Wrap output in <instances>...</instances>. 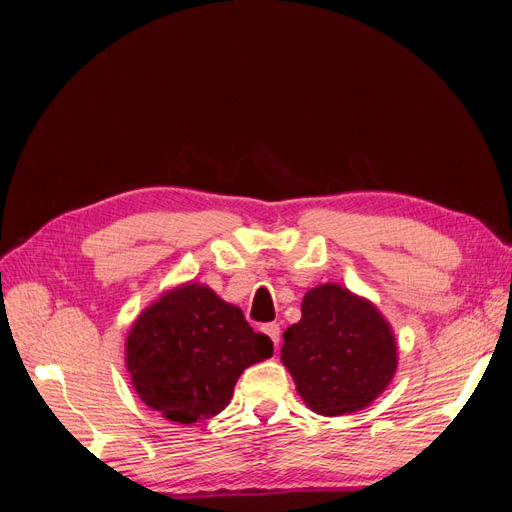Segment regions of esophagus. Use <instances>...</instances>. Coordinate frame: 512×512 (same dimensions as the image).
Wrapping results in <instances>:
<instances>
[{"label": "esophagus", "mask_w": 512, "mask_h": 512, "mask_svg": "<svg viewBox=\"0 0 512 512\" xmlns=\"http://www.w3.org/2000/svg\"><path fill=\"white\" fill-rule=\"evenodd\" d=\"M265 333L271 337V342H273L275 346H280V339H282L280 324H277V322H271V324H267V327H265Z\"/></svg>", "instance_id": "esophagus-1"}]
</instances>
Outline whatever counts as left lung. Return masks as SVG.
<instances>
[{
  "label": "left lung",
  "instance_id": "8db88e82",
  "mask_svg": "<svg viewBox=\"0 0 512 512\" xmlns=\"http://www.w3.org/2000/svg\"><path fill=\"white\" fill-rule=\"evenodd\" d=\"M282 363L309 410L342 416L389 386L397 344L374 305L329 282L303 297L301 320L284 331Z\"/></svg>",
  "mask_w": 512,
  "mask_h": 512
}]
</instances>
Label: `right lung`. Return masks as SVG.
Masks as SVG:
<instances>
[{
    "label": "right lung",
    "mask_w": 512,
    "mask_h": 512,
    "mask_svg": "<svg viewBox=\"0 0 512 512\" xmlns=\"http://www.w3.org/2000/svg\"><path fill=\"white\" fill-rule=\"evenodd\" d=\"M273 354L237 305L183 284L149 305L126 339L136 395L168 421L192 425L220 414L243 371Z\"/></svg>",
    "instance_id": "obj_1"
}]
</instances>
